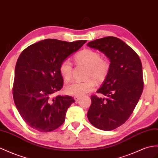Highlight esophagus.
Returning <instances> with one entry per match:
<instances>
[{"label": "esophagus", "instance_id": "esophagus-1", "mask_svg": "<svg viewBox=\"0 0 158 158\" xmlns=\"http://www.w3.org/2000/svg\"><path fill=\"white\" fill-rule=\"evenodd\" d=\"M81 99V97H78V96H75L74 97V99L75 100V102H78V101Z\"/></svg>", "mask_w": 158, "mask_h": 158}]
</instances>
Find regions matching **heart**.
Listing matches in <instances>:
<instances>
[{
    "mask_svg": "<svg viewBox=\"0 0 158 158\" xmlns=\"http://www.w3.org/2000/svg\"><path fill=\"white\" fill-rule=\"evenodd\" d=\"M77 62L86 64L89 67L88 77H92L97 82L101 83L106 79L110 71V63L102 59L98 52L91 49H83L75 56ZM73 65L70 59H64L59 67L60 73L63 79L69 81L72 75ZM95 83L94 80L89 79L85 81H73L65 87V92L68 95L81 97L94 91Z\"/></svg>",
    "mask_w": 158,
    "mask_h": 158,
    "instance_id": "b5f03b06",
    "label": "heart"
}]
</instances>
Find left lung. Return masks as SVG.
<instances>
[{"mask_svg":"<svg viewBox=\"0 0 158 158\" xmlns=\"http://www.w3.org/2000/svg\"><path fill=\"white\" fill-rule=\"evenodd\" d=\"M110 60V71L98 94L92 95L87 118L94 127L111 131L123 125L133 113L143 89L142 64L134 50L121 39L107 37L89 42Z\"/></svg>","mask_w":158,"mask_h":158,"instance_id":"8db88e82","label":"left lung"}]
</instances>
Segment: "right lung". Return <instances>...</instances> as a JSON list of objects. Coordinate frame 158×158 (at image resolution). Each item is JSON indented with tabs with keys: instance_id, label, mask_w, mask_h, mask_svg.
Returning a JSON list of instances; mask_svg holds the SVG:
<instances>
[{
	"instance_id": "obj_1",
	"label": "right lung",
	"mask_w": 158,
	"mask_h": 158,
	"mask_svg": "<svg viewBox=\"0 0 158 158\" xmlns=\"http://www.w3.org/2000/svg\"><path fill=\"white\" fill-rule=\"evenodd\" d=\"M86 42L47 39L31 44L19 56L13 99L20 115L31 128L48 132L64 123L67 109L75 102L71 96L53 97L63 85L60 64Z\"/></svg>"
}]
</instances>
